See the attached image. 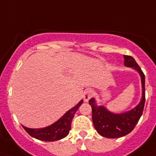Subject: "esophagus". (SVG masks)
<instances>
[{"label": "esophagus", "instance_id": "1", "mask_svg": "<svg viewBox=\"0 0 156 156\" xmlns=\"http://www.w3.org/2000/svg\"><path fill=\"white\" fill-rule=\"evenodd\" d=\"M94 90H91V89H87V90H85L84 93H83V98H84V100L86 101H88L90 98L94 96Z\"/></svg>", "mask_w": 156, "mask_h": 156}]
</instances>
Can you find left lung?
<instances>
[{"label":"left lung","instance_id":"8db88e82","mask_svg":"<svg viewBox=\"0 0 156 156\" xmlns=\"http://www.w3.org/2000/svg\"><path fill=\"white\" fill-rule=\"evenodd\" d=\"M125 66L138 72L142 84L140 102L130 111L123 113H113L103 105L98 106L94 98L89 101L92 108V120L94 128L101 136L106 138H118L126 136L134 129L144 111L145 103V76L136 60L130 55H124Z\"/></svg>","mask_w":156,"mask_h":156}]
</instances>
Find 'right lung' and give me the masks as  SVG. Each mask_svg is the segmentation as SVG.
Masks as SVG:
<instances>
[{"label":"right lung","instance_id":"add662e5","mask_svg":"<svg viewBox=\"0 0 156 156\" xmlns=\"http://www.w3.org/2000/svg\"><path fill=\"white\" fill-rule=\"evenodd\" d=\"M83 103V100H81L75 106L70 108V110L63 115L56 122L43 129H29L25 126H23L24 130L31 136L43 141H56L66 137L70 132L71 126L70 124L74 118L76 111L78 110L81 105Z\"/></svg>","mask_w":156,"mask_h":156}]
</instances>
